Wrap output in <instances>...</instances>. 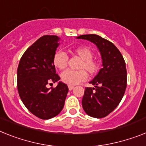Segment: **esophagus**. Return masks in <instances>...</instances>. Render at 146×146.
<instances>
[{"label":"esophagus","mask_w":146,"mask_h":146,"mask_svg":"<svg viewBox=\"0 0 146 146\" xmlns=\"http://www.w3.org/2000/svg\"><path fill=\"white\" fill-rule=\"evenodd\" d=\"M73 88H74L73 85H68V89H69V90H72Z\"/></svg>","instance_id":"1"}]
</instances>
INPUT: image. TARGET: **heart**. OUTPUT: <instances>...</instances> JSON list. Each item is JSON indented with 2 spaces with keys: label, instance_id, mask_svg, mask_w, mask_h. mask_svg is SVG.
I'll return each mask as SVG.
<instances>
[{
  "label": "heart",
  "instance_id": "1",
  "mask_svg": "<svg viewBox=\"0 0 146 146\" xmlns=\"http://www.w3.org/2000/svg\"><path fill=\"white\" fill-rule=\"evenodd\" d=\"M72 52L79 56L82 59V62L79 63V69L80 70H67L62 73V81L69 85H74L86 80L88 79L86 70L90 75H94L98 73L100 67L99 62L93 58V51L88 46H76L72 49ZM67 62L68 56L65 52L62 51H57L52 58L53 64L59 70L64 69L67 65Z\"/></svg>",
  "mask_w": 146,
  "mask_h": 146
}]
</instances>
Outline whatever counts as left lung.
I'll use <instances>...</instances> for the list:
<instances>
[{"label": "left lung", "instance_id": "1", "mask_svg": "<svg viewBox=\"0 0 146 146\" xmlns=\"http://www.w3.org/2000/svg\"><path fill=\"white\" fill-rule=\"evenodd\" d=\"M77 38L94 43L101 53L102 68L90 82L95 88H85L82 104L88 115L103 118L118 106L124 96L127 86L125 62L116 46L100 35H82Z\"/></svg>", "mask_w": 146, "mask_h": 146}]
</instances>
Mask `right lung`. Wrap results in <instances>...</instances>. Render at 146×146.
<instances>
[{
    "label": "right lung",
    "mask_w": 146,
    "mask_h": 146,
    "mask_svg": "<svg viewBox=\"0 0 146 146\" xmlns=\"http://www.w3.org/2000/svg\"><path fill=\"white\" fill-rule=\"evenodd\" d=\"M56 35H44L29 46L21 58L17 70V87L22 102L29 111L42 119L56 117L63 109L68 87L58 82L52 58L59 43Z\"/></svg>",
    "instance_id": "1"
}]
</instances>
